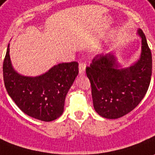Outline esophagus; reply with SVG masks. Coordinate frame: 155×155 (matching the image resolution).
<instances>
[{"mask_svg":"<svg viewBox=\"0 0 155 155\" xmlns=\"http://www.w3.org/2000/svg\"><path fill=\"white\" fill-rule=\"evenodd\" d=\"M85 67H86V64L85 63H80L79 64V73H80V74H85Z\"/></svg>","mask_w":155,"mask_h":155,"instance_id":"obj_1","label":"esophagus"}]
</instances>
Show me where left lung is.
Returning <instances> with one entry per match:
<instances>
[{
    "mask_svg": "<svg viewBox=\"0 0 155 155\" xmlns=\"http://www.w3.org/2000/svg\"><path fill=\"white\" fill-rule=\"evenodd\" d=\"M141 54L137 62L123 68L114 54L96 55L86 67L91 85L93 106L102 117L117 119L133 111L149 89L152 74V54L141 29Z\"/></svg>",
    "mask_w": 155,
    "mask_h": 155,
    "instance_id": "obj_1",
    "label": "left lung"
}]
</instances>
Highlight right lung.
<instances>
[{"label":"right lung","mask_w":155,"mask_h":155,"mask_svg":"<svg viewBox=\"0 0 155 155\" xmlns=\"http://www.w3.org/2000/svg\"><path fill=\"white\" fill-rule=\"evenodd\" d=\"M9 45L3 62L4 84L8 95L29 117L44 122L59 117L67 93L79 73L78 63H62L38 76H24L14 70Z\"/></svg>","instance_id":"1"}]
</instances>
